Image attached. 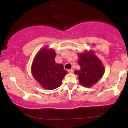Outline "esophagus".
Returning a JSON list of instances; mask_svg holds the SVG:
<instances>
[{
    "instance_id": "34e87169",
    "label": "esophagus",
    "mask_w": 128,
    "mask_h": 128,
    "mask_svg": "<svg viewBox=\"0 0 128 128\" xmlns=\"http://www.w3.org/2000/svg\"><path fill=\"white\" fill-rule=\"evenodd\" d=\"M68 71L69 73H72V72H73V70H72V69H70V70H68Z\"/></svg>"
}]
</instances>
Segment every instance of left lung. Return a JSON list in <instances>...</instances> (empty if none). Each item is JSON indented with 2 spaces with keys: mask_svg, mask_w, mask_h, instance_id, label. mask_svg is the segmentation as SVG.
Wrapping results in <instances>:
<instances>
[{
  "mask_svg": "<svg viewBox=\"0 0 128 128\" xmlns=\"http://www.w3.org/2000/svg\"><path fill=\"white\" fill-rule=\"evenodd\" d=\"M78 63L81 68L75 70V74L78 76V78L81 85L85 88H91L102 77L104 66L92 50L78 53Z\"/></svg>",
  "mask_w": 128,
  "mask_h": 128,
  "instance_id": "8db88e82",
  "label": "left lung"
}]
</instances>
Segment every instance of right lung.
<instances>
[{
  "label": "right lung",
  "mask_w": 128,
  "mask_h": 128,
  "mask_svg": "<svg viewBox=\"0 0 128 128\" xmlns=\"http://www.w3.org/2000/svg\"><path fill=\"white\" fill-rule=\"evenodd\" d=\"M54 50L44 47L40 50L34 57L31 66L33 76L42 88L53 90L62 84L67 71L62 64H57Z\"/></svg>",
  "instance_id": "1"
}]
</instances>
